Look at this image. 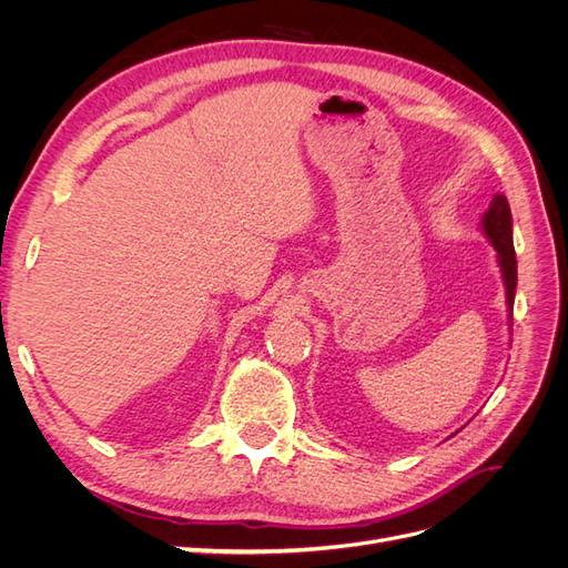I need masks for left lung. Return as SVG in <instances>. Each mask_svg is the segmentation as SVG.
Segmentation results:
<instances>
[{"mask_svg":"<svg viewBox=\"0 0 568 568\" xmlns=\"http://www.w3.org/2000/svg\"><path fill=\"white\" fill-rule=\"evenodd\" d=\"M486 236L490 239V244L497 251V263H500L503 270V280L507 288V307L509 313L514 311V294H517V253H514V242H511V211L505 194H495L490 201V209L486 211L484 220Z\"/></svg>","mask_w":568,"mask_h":568,"instance_id":"1","label":"left lung"}]
</instances>
